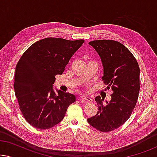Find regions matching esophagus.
<instances>
[{
    "label": "esophagus",
    "instance_id": "1",
    "mask_svg": "<svg viewBox=\"0 0 157 157\" xmlns=\"http://www.w3.org/2000/svg\"><path fill=\"white\" fill-rule=\"evenodd\" d=\"M81 100L86 101H89V102L92 101V98L91 97H89V96H81Z\"/></svg>",
    "mask_w": 157,
    "mask_h": 157
}]
</instances>
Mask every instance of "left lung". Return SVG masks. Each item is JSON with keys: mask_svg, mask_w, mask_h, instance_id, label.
Instances as JSON below:
<instances>
[{"mask_svg": "<svg viewBox=\"0 0 157 157\" xmlns=\"http://www.w3.org/2000/svg\"><path fill=\"white\" fill-rule=\"evenodd\" d=\"M89 44L99 55L104 67L102 80L112 94L111 100L106 104L96 96L98 111L87 121L100 132H111L127 121L136 106L140 89V69L134 55L121 43L96 40Z\"/></svg>", "mask_w": 157, "mask_h": 157, "instance_id": "8db88e82", "label": "left lung"}]
</instances>
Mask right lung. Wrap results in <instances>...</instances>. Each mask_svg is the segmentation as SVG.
<instances>
[{
  "label": "right lung",
  "mask_w": 157,
  "mask_h": 157,
  "mask_svg": "<svg viewBox=\"0 0 157 157\" xmlns=\"http://www.w3.org/2000/svg\"><path fill=\"white\" fill-rule=\"evenodd\" d=\"M84 40L46 38L32 44L16 67L15 94L28 123L39 129L52 128L62 121L74 94L53 91L55 76L61 75Z\"/></svg>",
  "instance_id": "obj_1"
}]
</instances>
